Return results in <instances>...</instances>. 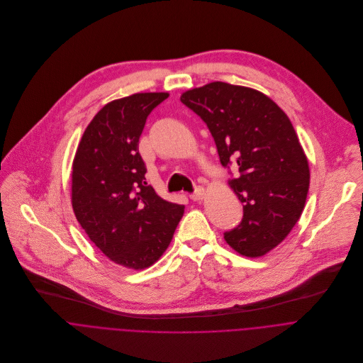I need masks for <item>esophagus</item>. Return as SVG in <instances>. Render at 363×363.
<instances>
[{"mask_svg":"<svg viewBox=\"0 0 363 363\" xmlns=\"http://www.w3.org/2000/svg\"><path fill=\"white\" fill-rule=\"evenodd\" d=\"M204 196H206V190L201 186H197L196 190L190 194V199L194 201H200V200H203Z\"/></svg>","mask_w":363,"mask_h":363,"instance_id":"1","label":"esophagus"}]
</instances>
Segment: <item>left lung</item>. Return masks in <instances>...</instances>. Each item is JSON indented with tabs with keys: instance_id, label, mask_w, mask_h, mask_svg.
Masks as SVG:
<instances>
[{
	"instance_id": "8db88e82",
	"label": "left lung",
	"mask_w": 363,
	"mask_h": 363,
	"mask_svg": "<svg viewBox=\"0 0 363 363\" xmlns=\"http://www.w3.org/2000/svg\"><path fill=\"white\" fill-rule=\"evenodd\" d=\"M180 100L207 124L222 166L239 169L229 184L243 219L225 240L243 256L266 255L298 223L309 190V163L291 120L263 93L223 82Z\"/></svg>"
}]
</instances>
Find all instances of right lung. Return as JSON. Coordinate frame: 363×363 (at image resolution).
<instances>
[{
    "label": "right lung",
    "mask_w": 363,
    "mask_h": 363,
    "mask_svg": "<svg viewBox=\"0 0 363 363\" xmlns=\"http://www.w3.org/2000/svg\"><path fill=\"white\" fill-rule=\"evenodd\" d=\"M169 93H137L106 104L87 125L71 173V204L90 240L114 263L141 270L169 247L184 206L147 184L138 138Z\"/></svg>",
    "instance_id": "add662e5"
}]
</instances>
